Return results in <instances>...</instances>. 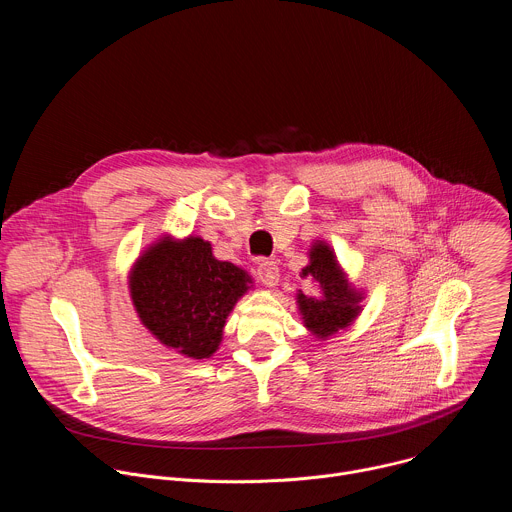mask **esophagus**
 I'll return each instance as SVG.
<instances>
[{
    "instance_id": "obj_1",
    "label": "esophagus",
    "mask_w": 512,
    "mask_h": 512,
    "mask_svg": "<svg viewBox=\"0 0 512 512\" xmlns=\"http://www.w3.org/2000/svg\"><path fill=\"white\" fill-rule=\"evenodd\" d=\"M257 279L267 285V287H273L277 285L279 281V267L275 261H269V259H261V263L257 265Z\"/></svg>"
}]
</instances>
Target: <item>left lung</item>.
Instances as JSON below:
<instances>
[{"mask_svg": "<svg viewBox=\"0 0 512 512\" xmlns=\"http://www.w3.org/2000/svg\"><path fill=\"white\" fill-rule=\"evenodd\" d=\"M302 275L304 279L316 281L322 291L320 298L298 296L304 322L316 336H330L340 328H346L358 316L360 296L348 287L328 245H314L310 251V265L302 269Z\"/></svg>", "mask_w": 512, "mask_h": 512, "instance_id": "1", "label": "left lung"}]
</instances>
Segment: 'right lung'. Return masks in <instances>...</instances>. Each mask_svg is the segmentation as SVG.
<instances>
[{"instance_id":"obj_1","label":"right lung","mask_w":512,"mask_h":512,"mask_svg":"<svg viewBox=\"0 0 512 512\" xmlns=\"http://www.w3.org/2000/svg\"><path fill=\"white\" fill-rule=\"evenodd\" d=\"M249 277L212 257L210 243L190 237L160 241L131 271V298L162 344L192 358H208L223 338L229 312L247 291Z\"/></svg>"}]
</instances>
